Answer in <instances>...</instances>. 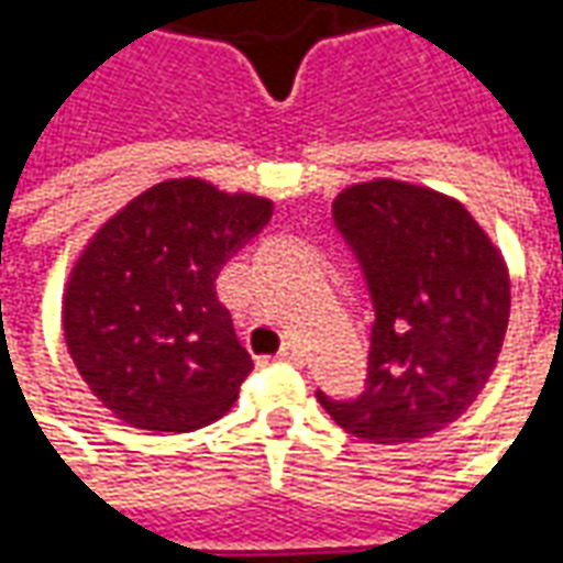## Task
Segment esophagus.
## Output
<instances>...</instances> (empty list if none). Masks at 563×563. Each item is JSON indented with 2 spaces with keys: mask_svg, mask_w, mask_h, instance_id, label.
<instances>
[{
  "mask_svg": "<svg viewBox=\"0 0 563 563\" xmlns=\"http://www.w3.org/2000/svg\"><path fill=\"white\" fill-rule=\"evenodd\" d=\"M277 358H280V362H292V365H301V362H305V350H301V346H295V343H286L280 353H277Z\"/></svg>",
  "mask_w": 563,
  "mask_h": 563,
  "instance_id": "esophagus-1",
  "label": "esophagus"
}]
</instances>
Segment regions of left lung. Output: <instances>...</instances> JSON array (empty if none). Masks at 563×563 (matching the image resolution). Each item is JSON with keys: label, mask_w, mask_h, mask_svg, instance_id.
<instances>
[{"label": "left lung", "mask_w": 563, "mask_h": 563, "mask_svg": "<svg viewBox=\"0 0 563 563\" xmlns=\"http://www.w3.org/2000/svg\"><path fill=\"white\" fill-rule=\"evenodd\" d=\"M374 301L367 386L331 401L346 434L413 443L471 407L497 365L509 322L500 250L455 198L404 180L346 186L331 205Z\"/></svg>", "instance_id": "left-lung-1"}]
</instances>
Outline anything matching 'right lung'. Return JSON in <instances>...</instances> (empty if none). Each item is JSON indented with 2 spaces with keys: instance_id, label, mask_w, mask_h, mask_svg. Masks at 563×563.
Wrapping results in <instances>:
<instances>
[{
  "instance_id": "right-lung-1",
  "label": "right lung",
  "mask_w": 563,
  "mask_h": 563,
  "mask_svg": "<svg viewBox=\"0 0 563 563\" xmlns=\"http://www.w3.org/2000/svg\"><path fill=\"white\" fill-rule=\"evenodd\" d=\"M271 210L268 198L180 177L92 234L68 277L63 329L78 374L120 422L184 434L238 401L253 358L217 298V274Z\"/></svg>"
}]
</instances>
